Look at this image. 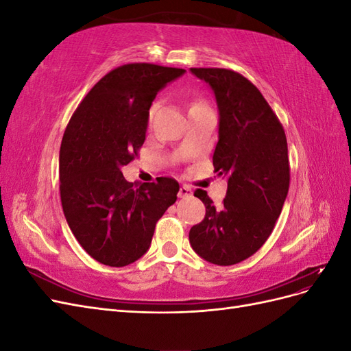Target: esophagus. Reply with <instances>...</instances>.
I'll return each instance as SVG.
<instances>
[{"instance_id": "obj_1", "label": "esophagus", "mask_w": 351, "mask_h": 351, "mask_svg": "<svg viewBox=\"0 0 351 351\" xmlns=\"http://www.w3.org/2000/svg\"><path fill=\"white\" fill-rule=\"evenodd\" d=\"M193 195V190L190 189L189 186H182L180 187V190H178V197H190Z\"/></svg>"}]
</instances>
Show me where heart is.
<instances>
[{"label":"heart","mask_w":351,"mask_h":351,"mask_svg":"<svg viewBox=\"0 0 351 351\" xmlns=\"http://www.w3.org/2000/svg\"><path fill=\"white\" fill-rule=\"evenodd\" d=\"M193 105H199V102H196V104H193ZM193 105H192V107H193ZM156 107H158V105H156V104H154L152 107L149 108V119H152V115H154V114H155V111H156Z\"/></svg>","instance_id":"1"}]
</instances>
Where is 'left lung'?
Returning a JSON list of instances; mask_svg holds the SVG:
<instances>
[{"label": "left lung", "instance_id": "1", "mask_svg": "<svg viewBox=\"0 0 351 351\" xmlns=\"http://www.w3.org/2000/svg\"><path fill=\"white\" fill-rule=\"evenodd\" d=\"M190 71L215 93L219 129L212 162L218 176L228 177V187L221 208L196 190L206 214L190 228L189 240L200 258L228 267L256 253L281 214L290 186L287 137L263 95L240 73Z\"/></svg>", "mask_w": 351, "mask_h": 351}]
</instances>
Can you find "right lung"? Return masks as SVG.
<instances>
[{
	"label": "right lung",
	"instance_id": "right-lung-1",
	"mask_svg": "<svg viewBox=\"0 0 351 351\" xmlns=\"http://www.w3.org/2000/svg\"><path fill=\"white\" fill-rule=\"evenodd\" d=\"M186 70L133 62L111 70L74 111L60 147L67 224L90 256L125 267L151 246L158 219L177 200L174 178L134 186L121 167L139 154L156 93Z\"/></svg>",
	"mask_w": 351,
	"mask_h": 351
}]
</instances>
